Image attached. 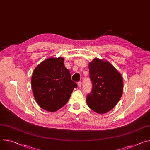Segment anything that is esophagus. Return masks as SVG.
Here are the masks:
<instances>
[{
    "label": "esophagus",
    "instance_id": "obj_1",
    "mask_svg": "<svg viewBox=\"0 0 150 150\" xmlns=\"http://www.w3.org/2000/svg\"><path fill=\"white\" fill-rule=\"evenodd\" d=\"M78 87H81V85H82V83H81V82H78Z\"/></svg>",
    "mask_w": 150,
    "mask_h": 150
}]
</instances>
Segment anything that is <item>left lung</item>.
Returning a JSON list of instances; mask_svg holds the SVG:
<instances>
[{
    "instance_id": "8db88e82",
    "label": "left lung",
    "mask_w": 150,
    "mask_h": 150,
    "mask_svg": "<svg viewBox=\"0 0 150 150\" xmlns=\"http://www.w3.org/2000/svg\"><path fill=\"white\" fill-rule=\"evenodd\" d=\"M93 88L87 96L89 108L99 114L109 112L117 104L123 93L121 74L109 62L95 58L89 64Z\"/></svg>"
}]
</instances>
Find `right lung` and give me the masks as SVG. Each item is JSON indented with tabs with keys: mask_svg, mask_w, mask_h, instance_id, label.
<instances>
[{
	"mask_svg": "<svg viewBox=\"0 0 150 150\" xmlns=\"http://www.w3.org/2000/svg\"><path fill=\"white\" fill-rule=\"evenodd\" d=\"M63 61L62 57L47 59L35 68L32 75L34 98L40 108L49 112H56L65 105L78 86Z\"/></svg>",
	"mask_w": 150,
	"mask_h": 150,
	"instance_id": "add662e5",
	"label": "right lung"
}]
</instances>
